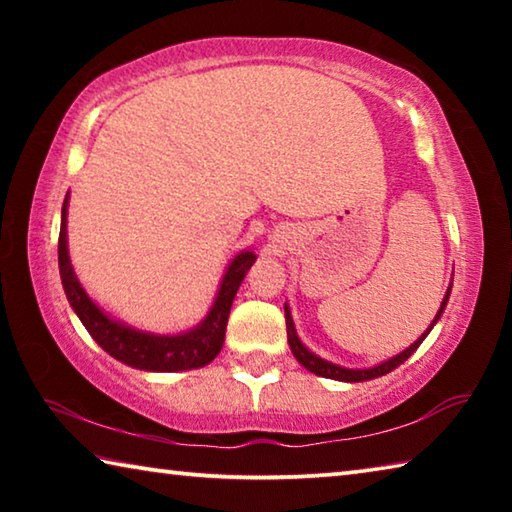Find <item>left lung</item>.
Returning a JSON list of instances; mask_svg holds the SVG:
<instances>
[{
	"label": "left lung",
	"instance_id": "1",
	"mask_svg": "<svg viewBox=\"0 0 512 512\" xmlns=\"http://www.w3.org/2000/svg\"><path fill=\"white\" fill-rule=\"evenodd\" d=\"M447 300H449V291H447V296H445V300H443V305H440V309H438L436 318H433L431 327L436 325V320H438L440 314H443V311H445ZM284 318H287V336H289V348H291V352H293V357H296L309 372H314V375L327 377V379H339V381H366V379H375V377H381V375H388V372L395 370L397 366H400V363H404L406 359L411 357V354H413L415 350H418V345L424 341V336H427L429 329H431V327H429L427 332H424L418 341H415L413 345H409V348H406L404 352L397 354V357L388 359V361H384V363H379V366H375V368H368V370H348V368L334 366V363H329V361H323L320 357H316V354H311V352L305 348V345L300 343V339L296 336V327H293V320H291V314H289L287 307H284Z\"/></svg>",
	"mask_w": 512,
	"mask_h": 512
}]
</instances>
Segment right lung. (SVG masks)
<instances>
[{
    "mask_svg": "<svg viewBox=\"0 0 512 512\" xmlns=\"http://www.w3.org/2000/svg\"><path fill=\"white\" fill-rule=\"evenodd\" d=\"M67 196L63 203V216H60V237H58V268L63 289L67 293L69 305L74 307L76 316L88 329L90 336L97 341L110 357L126 363V366L153 370V372H176V370H192L210 363L216 354L221 352L225 325H228L232 300L237 296V289L248 268L253 266L255 255L241 253L225 271L221 282L219 296L214 300V307L201 325L187 334L178 336H153L144 332L115 323L88 298V293L81 289L79 280L72 271L67 255Z\"/></svg>",
    "mask_w": 512,
    "mask_h": 512,
    "instance_id": "add662e5",
    "label": "right lung"
}]
</instances>
